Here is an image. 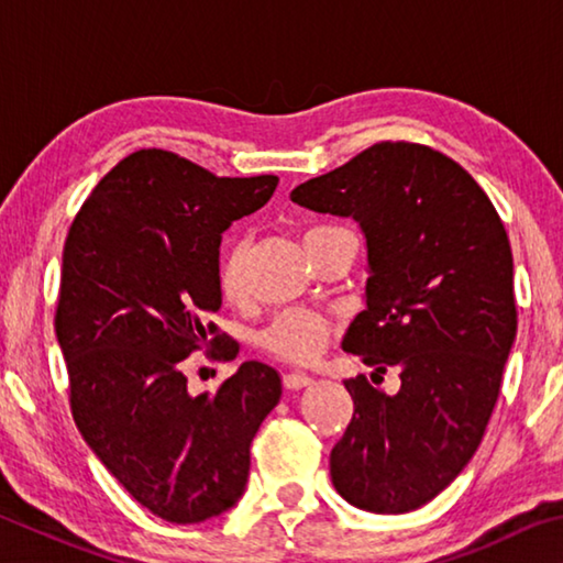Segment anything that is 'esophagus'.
I'll list each match as a JSON object with an SVG mask.
<instances>
[{
	"mask_svg": "<svg viewBox=\"0 0 563 563\" xmlns=\"http://www.w3.org/2000/svg\"><path fill=\"white\" fill-rule=\"evenodd\" d=\"M283 385H285V389H302V387L312 385V377L302 375V373H285Z\"/></svg>",
	"mask_w": 563,
	"mask_h": 563,
	"instance_id": "34e87169",
	"label": "esophagus"
}]
</instances>
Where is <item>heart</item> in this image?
Masks as SVG:
<instances>
[{"instance_id":"heart-1","label":"heart","mask_w":563,"mask_h":563,"mask_svg":"<svg viewBox=\"0 0 563 563\" xmlns=\"http://www.w3.org/2000/svg\"><path fill=\"white\" fill-rule=\"evenodd\" d=\"M335 231L332 225H316L305 233V243L320 233ZM218 285L225 300H241L245 290L243 278V253L238 245H231L221 258V268H218ZM328 320L316 316V312L302 310H288L275 318L268 328L263 330L261 342L265 350L273 355L290 362H308L320 352L322 342L328 338Z\"/></svg>"}]
</instances>
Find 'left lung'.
<instances>
[{
    "mask_svg": "<svg viewBox=\"0 0 563 563\" xmlns=\"http://www.w3.org/2000/svg\"><path fill=\"white\" fill-rule=\"evenodd\" d=\"M290 201L360 225L365 310L342 350L402 379L395 395L365 375L345 379L355 412L330 452L332 484L357 509H419L474 456L517 338L501 218L460 164L405 141L305 180Z\"/></svg>",
    "mask_w": 563,
    "mask_h": 563,
    "instance_id": "1",
    "label": "left lung"
}]
</instances>
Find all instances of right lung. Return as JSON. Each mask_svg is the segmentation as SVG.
I'll list each match as a JSON object with an SVG mask.
<instances>
[{"instance_id": "right-lung-1", "label": "right lung", "mask_w": 563, "mask_h": 563, "mask_svg": "<svg viewBox=\"0 0 563 563\" xmlns=\"http://www.w3.org/2000/svg\"><path fill=\"white\" fill-rule=\"evenodd\" d=\"M275 186L144 148L99 180L66 235L54 328L74 422L121 487L170 523L235 507L253 437L283 395L280 375L251 360L194 397L180 365L223 345L206 325L223 302L221 238Z\"/></svg>"}]
</instances>
